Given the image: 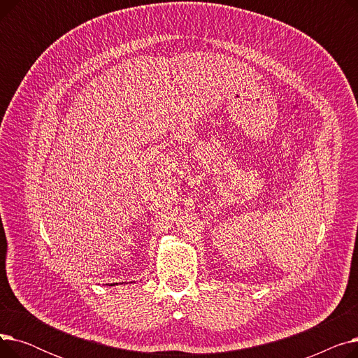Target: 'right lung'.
<instances>
[{"label":"right lung","mask_w":358,"mask_h":358,"mask_svg":"<svg viewBox=\"0 0 358 358\" xmlns=\"http://www.w3.org/2000/svg\"><path fill=\"white\" fill-rule=\"evenodd\" d=\"M111 286H115V285H111Z\"/></svg>","instance_id":"1"}]
</instances>
